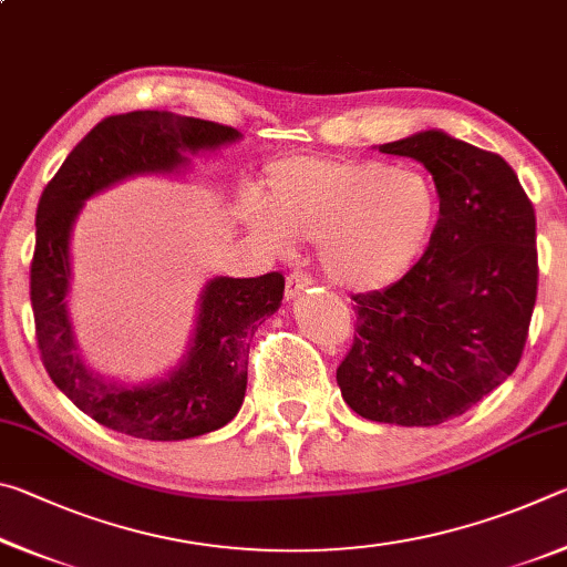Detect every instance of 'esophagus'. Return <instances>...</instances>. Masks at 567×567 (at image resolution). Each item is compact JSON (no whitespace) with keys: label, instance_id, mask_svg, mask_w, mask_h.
Masks as SVG:
<instances>
[{"label":"esophagus","instance_id":"34e87169","mask_svg":"<svg viewBox=\"0 0 567 567\" xmlns=\"http://www.w3.org/2000/svg\"><path fill=\"white\" fill-rule=\"evenodd\" d=\"M310 285H312V277H310V275L292 272L290 277H287V282H285V300H287V302L295 300V297L302 295Z\"/></svg>","mask_w":567,"mask_h":567}]
</instances>
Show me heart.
Here are the masks:
<instances>
[{
	"instance_id": "obj_1",
	"label": "heart",
	"mask_w": 567,
	"mask_h": 567,
	"mask_svg": "<svg viewBox=\"0 0 567 567\" xmlns=\"http://www.w3.org/2000/svg\"><path fill=\"white\" fill-rule=\"evenodd\" d=\"M255 225L275 245L318 243L322 272L354 292L412 270L437 227L440 195L425 172L378 159L292 155L272 162Z\"/></svg>"
}]
</instances>
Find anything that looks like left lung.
Segmentation results:
<instances>
[{
    "label": "left lung",
    "mask_w": 567,
    "mask_h": 567,
    "mask_svg": "<svg viewBox=\"0 0 567 567\" xmlns=\"http://www.w3.org/2000/svg\"><path fill=\"white\" fill-rule=\"evenodd\" d=\"M435 179L425 255L385 290L354 295L342 400L372 422L430 427L463 415L513 375L537 295L535 209L501 155L422 130L380 145Z\"/></svg>",
    "instance_id": "8db88e82"
}]
</instances>
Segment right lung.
I'll use <instances>...</instances> for the list:
<instances>
[{
	"mask_svg": "<svg viewBox=\"0 0 567 567\" xmlns=\"http://www.w3.org/2000/svg\"><path fill=\"white\" fill-rule=\"evenodd\" d=\"M243 140L225 124L142 110L102 120L44 187L37 205L30 295L42 362L56 388L100 425L140 440L213 433L243 408L255 330L282 305L285 277H213L199 295L187 352L162 378L120 382L90 368L70 318L72 227L84 203L130 177L182 175L189 155Z\"/></svg>",
	"mask_w": 567,
	"mask_h": 567,
	"instance_id": "add662e5",
	"label": "right lung"
}]
</instances>
